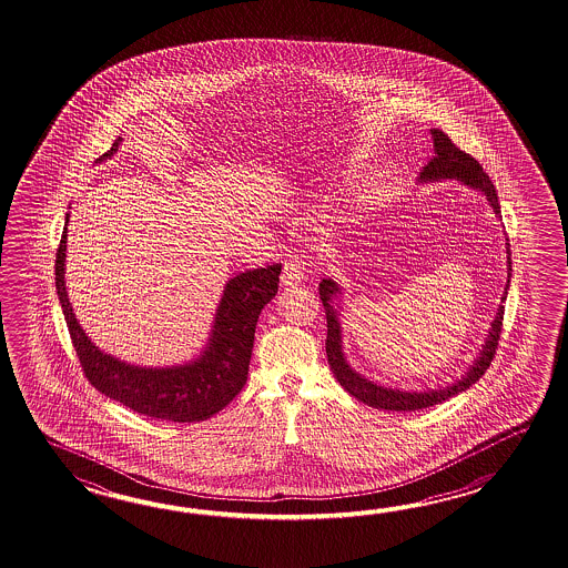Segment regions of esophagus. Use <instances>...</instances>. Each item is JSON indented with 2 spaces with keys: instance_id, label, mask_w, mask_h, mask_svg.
Wrapping results in <instances>:
<instances>
[{
  "instance_id": "34e87169",
  "label": "esophagus",
  "mask_w": 568,
  "mask_h": 568,
  "mask_svg": "<svg viewBox=\"0 0 568 568\" xmlns=\"http://www.w3.org/2000/svg\"><path fill=\"white\" fill-rule=\"evenodd\" d=\"M304 274H306V267L302 264L301 260H296V257H292L288 260L286 264H284V270H282V284L284 286H298L304 282Z\"/></svg>"
}]
</instances>
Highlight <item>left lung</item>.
I'll return each instance as SVG.
<instances>
[{
	"instance_id": "left-lung-1",
	"label": "left lung",
	"mask_w": 568,
	"mask_h": 568,
	"mask_svg": "<svg viewBox=\"0 0 568 568\" xmlns=\"http://www.w3.org/2000/svg\"><path fill=\"white\" fill-rule=\"evenodd\" d=\"M430 133H433V142H435V156L424 166L420 176H418V182L459 181L460 184L469 186L473 191H479L494 209L495 217L501 219V206L497 201L494 182L489 181V176L483 172L479 162L453 144L448 140L447 133L440 132V130H430ZM507 242L509 240H506L507 284L501 302H506L509 278H511V252H509V243ZM318 294H321V301L325 306L326 357H328L331 372L335 374L338 384L345 387L353 398H357L363 404L377 408V410H424L428 406L440 404V402L469 389L487 372L489 363L494 359L495 349H497V341L501 335L504 304H499V308L495 313L494 323L489 326V333L485 337V343L479 349L477 359L473 362V365H469V369L465 372V375H460L459 379H455L453 384L445 387L438 386L435 389L426 387L420 392L382 386L377 382L367 379L359 372H355L347 362L345 353H343V335H341V321H338V314H341L338 311L343 306L336 302L337 300L341 302V294H343L341 286L335 280L325 278L318 284Z\"/></svg>"
}]
</instances>
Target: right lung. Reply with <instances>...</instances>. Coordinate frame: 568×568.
<instances>
[{"instance_id": "1", "label": "right lung", "mask_w": 568, "mask_h": 568, "mask_svg": "<svg viewBox=\"0 0 568 568\" xmlns=\"http://www.w3.org/2000/svg\"><path fill=\"white\" fill-rule=\"evenodd\" d=\"M120 144L118 138L97 162L111 160ZM67 225L69 213L57 252V294L87 379L108 398L150 418L199 423L223 410L247 382L255 325L262 308L278 292L282 266L247 270L225 284L206 345L193 362L166 367L133 365L99 349L74 316L64 284Z\"/></svg>"}]
</instances>
